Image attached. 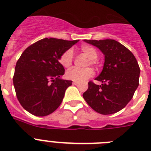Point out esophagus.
I'll list each match as a JSON object with an SVG mask.
<instances>
[{
	"label": "esophagus",
	"mask_w": 151,
	"mask_h": 151,
	"mask_svg": "<svg viewBox=\"0 0 151 151\" xmlns=\"http://www.w3.org/2000/svg\"><path fill=\"white\" fill-rule=\"evenodd\" d=\"M73 85H78V82H76V81H74V82H73Z\"/></svg>",
	"instance_id": "esophagus-1"
}]
</instances>
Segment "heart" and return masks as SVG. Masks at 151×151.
I'll list each match as a JSON object with an SVG mask.
<instances>
[{"label": "heart", "mask_w": 151, "mask_h": 151, "mask_svg": "<svg viewBox=\"0 0 151 151\" xmlns=\"http://www.w3.org/2000/svg\"><path fill=\"white\" fill-rule=\"evenodd\" d=\"M81 50L84 54L89 57L88 66L92 65L95 66L97 64L98 53L94 47L91 45H83L81 47ZM74 60V53L72 49H68L64 51L60 57V62L64 67L68 68L71 66ZM94 75V72L91 68L79 69V68H72L69 69L66 73V76L68 79L76 81V82H84L85 80L91 78Z\"/></svg>", "instance_id": "1"}]
</instances>
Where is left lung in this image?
Masks as SVG:
<instances>
[{
  "label": "left lung",
  "instance_id": "left-lung-1",
  "mask_svg": "<svg viewBox=\"0 0 151 151\" xmlns=\"http://www.w3.org/2000/svg\"><path fill=\"white\" fill-rule=\"evenodd\" d=\"M85 41L103 52L105 62L102 72L95 78L102 84L98 85L90 81L84 99L97 113L103 115L117 113L132 100L139 85L138 61L129 49L115 40Z\"/></svg>",
  "mask_w": 151,
  "mask_h": 151
}]
</instances>
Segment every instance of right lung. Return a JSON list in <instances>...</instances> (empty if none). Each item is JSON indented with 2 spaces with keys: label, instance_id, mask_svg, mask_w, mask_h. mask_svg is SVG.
<instances>
[{
  "label": "right lung",
  "instance_id": "add662e5",
  "mask_svg": "<svg viewBox=\"0 0 151 151\" xmlns=\"http://www.w3.org/2000/svg\"><path fill=\"white\" fill-rule=\"evenodd\" d=\"M78 41L43 38L28 47L19 58L13 85L19 102L29 113L45 116L61 104L73 81L60 78L65 69L59 59Z\"/></svg>",
  "mask_w": 151,
  "mask_h": 151
}]
</instances>
